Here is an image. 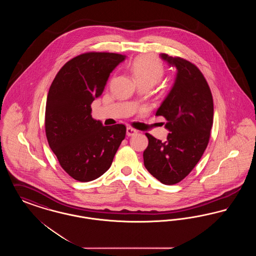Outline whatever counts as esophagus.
Masks as SVG:
<instances>
[{"mask_svg":"<svg viewBox=\"0 0 256 256\" xmlns=\"http://www.w3.org/2000/svg\"><path fill=\"white\" fill-rule=\"evenodd\" d=\"M137 130H134V128H126V135L128 136H134V135H135V134H137Z\"/></svg>","mask_w":256,"mask_h":256,"instance_id":"obj_1","label":"esophagus"}]
</instances>
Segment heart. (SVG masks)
Wrapping results in <instances>:
<instances>
[{
	"label": "heart",
	"instance_id": "b5f03b06",
	"mask_svg": "<svg viewBox=\"0 0 256 256\" xmlns=\"http://www.w3.org/2000/svg\"><path fill=\"white\" fill-rule=\"evenodd\" d=\"M130 70L139 86H154L164 74V67L161 61L154 56H142L136 58L130 64Z\"/></svg>",
	"mask_w": 256,
	"mask_h": 256
}]
</instances>
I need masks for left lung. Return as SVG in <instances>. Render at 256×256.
Here are the masks:
<instances>
[{"instance_id": "8db88e82", "label": "left lung", "mask_w": 256, "mask_h": 256, "mask_svg": "<svg viewBox=\"0 0 256 256\" xmlns=\"http://www.w3.org/2000/svg\"><path fill=\"white\" fill-rule=\"evenodd\" d=\"M161 58L176 68L174 84L156 111L169 130L162 142L146 134L148 145L144 165L159 182L172 185L182 182L202 158L213 124V98L206 80L198 68L182 58L166 54Z\"/></svg>"}]
</instances>
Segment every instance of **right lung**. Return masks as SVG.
<instances>
[{"label":"right lung","instance_id":"obj_1","mask_svg":"<svg viewBox=\"0 0 256 256\" xmlns=\"http://www.w3.org/2000/svg\"><path fill=\"white\" fill-rule=\"evenodd\" d=\"M126 58L114 52L80 54L64 64L50 87L46 136L62 169L76 180L87 182L104 174L124 139V124L104 126L92 118L91 104Z\"/></svg>","mask_w":256,"mask_h":256}]
</instances>
